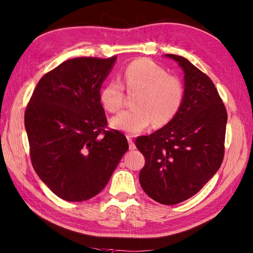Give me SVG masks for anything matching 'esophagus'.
I'll return each mask as SVG.
<instances>
[{"label":"esophagus","instance_id":"esophagus-1","mask_svg":"<svg viewBox=\"0 0 253 253\" xmlns=\"http://www.w3.org/2000/svg\"><path fill=\"white\" fill-rule=\"evenodd\" d=\"M127 141H128V148H130V150L136 149V146H135L134 140L131 138V136H127Z\"/></svg>","mask_w":253,"mask_h":253}]
</instances>
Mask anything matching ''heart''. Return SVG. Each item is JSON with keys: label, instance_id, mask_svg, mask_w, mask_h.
Returning a JSON list of instances; mask_svg holds the SVG:
<instances>
[{"label": "heart", "instance_id": "1", "mask_svg": "<svg viewBox=\"0 0 253 253\" xmlns=\"http://www.w3.org/2000/svg\"><path fill=\"white\" fill-rule=\"evenodd\" d=\"M123 80L128 92H136L132 106L113 117L109 125L115 130L136 135L153 122L157 126L169 123L179 110L184 95L181 80L169 75L162 66L150 59L141 58L128 64ZM125 98L123 84L117 80L109 82L101 90L100 102L108 113L121 108Z\"/></svg>", "mask_w": 253, "mask_h": 253}]
</instances>
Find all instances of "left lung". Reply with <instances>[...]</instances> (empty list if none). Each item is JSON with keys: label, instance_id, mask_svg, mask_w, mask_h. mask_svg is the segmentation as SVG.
Here are the masks:
<instances>
[{"label": "left lung", "instance_id": "obj_1", "mask_svg": "<svg viewBox=\"0 0 253 253\" xmlns=\"http://www.w3.org/2000/svg\"><path fill=\"white\" fill-rule=\"evenodd\" d=\"M182 71L181 106L168 125L135 145L145 157L139 173L143 190L152 200L175 205L196 194L223 161L227 114L211 79L189 60L165 54Z\"/></svg>", "mask_w": 253, "mask_h": 253}]
</instances>
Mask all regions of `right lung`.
I'll return each instance as SVG.
<instances>
[{"instance_id": "right-lung-1", "label": "right lung", "mask_w": 253, "mask_h": 253, "mask_svg": "<svg viewBox=\"0 0 253 253\" xmlns=\"http://www.w3.org/2000/svg\"><path fill=\"white\" fill-rule=\"evenodd\" d=\"M117 57L75 58L41 78L24 114L36 174L60 199L82 202L105 188L128 149L125 135L105 130L102 84Z\"/></svg>"}]
</instances>
